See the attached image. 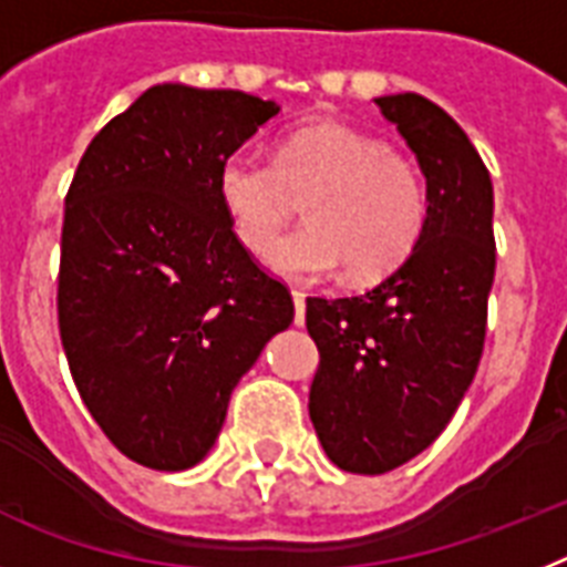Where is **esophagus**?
<instances>
[{"instance_id": "obj_1", "label": "esophagus", "mask_w": 567, "mask_h": 567, "mask_svg": "<svg viewBox=\"0 0 567 567\" xmlns=\"http://www.w3.org/2000/svg\"><path fill=\"white\" fill-rule=\"evenodd\" d=\"M290 297H293V308H297V313H293V322L302 324L305 322V293L302 290H290Z\"/></svg>"}]
</instances>
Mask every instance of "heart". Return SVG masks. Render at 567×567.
I'll return each instance as SVG.
<instances>
[{
    "instance_id": "1",
    "label": "heart",
    "mask_w": 567,
    "mask_h": 567,
    "mask_svg": "<svg viewBox=\"0 0 567 567\" xmlns=\"http://www.w3.org/2000/svg\"><path fill=\"white\" fill-rule=\"evenodd\" d=\"M216 196L236 239L256 256L276 241L296 199L306 200L309 225L268 254L270 268L290 279L331 277L339 268L357 282L385 277L413 254L427 225L420 167L337 120L290 127L274 162L250 151L228 154Z\"/></svg>"
}]
</instances>
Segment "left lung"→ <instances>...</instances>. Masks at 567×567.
Listing matches in <instances>:
<instances>
[{
  "mask_svg": "<svg viewBox=\"0 0 567 567\" xmlns=\"http://www.w3.org/2000/svg\"><path fill=\"white\" fill-rule=\"evenodd\" d=\"M427 182V225L405 262L359 297H308L319 348L311 422L351 474H385L431 445L474 382L494 285V185L476 147L420 93L379 96Z\"/></svg>",
  "mask_w": 567,
  "mask_h": 567,
  "instance_id": "1",
  "label": "left lung"
}]
</instances>
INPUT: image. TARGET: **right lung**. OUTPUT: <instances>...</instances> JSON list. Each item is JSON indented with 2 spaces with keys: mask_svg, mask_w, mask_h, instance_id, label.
Returning a JSON list of instances; mask_svg holds the SVG:
<instances>
[{
  "mask_svg": "<svg viewBox=\"0 0 567 567\" xmlns=\"http://www.w3.org/2000/svg\"><path fill=\"white\" fill-rule=\"evenodd\" d=\"M279 113L243 91L154 85L93 136L65 196L59 337L107 440L154 471L208 454L230 391L293 299L216 196L228 154Z\"/></svg>",
  "mask_w": 567,
  "mask_h": 567,
  "instance_id": "obj_1",
  "label": "right lung"
}]
</instances>
